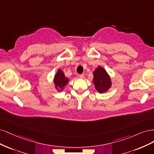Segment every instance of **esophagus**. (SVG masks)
I'll return each instance as SVG.
<instances>
[{"label": "esophagus", "instance_id": "1", "mask_svg": "<svg viewBox=\"0 0 154 154\" xmlns=\"http://www.w3.org/2000/svg\"><path fill=\"white\" fill-rule=\"evenodd\" d=\"M78 77L80 79H83L84 77V74H81V75H79Z\"/></svg>", "mask_w": 154, "mask_h": 154}]
</instances>
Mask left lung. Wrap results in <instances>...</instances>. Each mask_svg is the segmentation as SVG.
Masks as SVG:
<instances>
[{
	"label": "left lung",
	"instance_id": "left-lung-1",
	"mask_svg": "<svg viewBox=\"0 0 154 154\" xmlns=\"http://www.w3.org/2000/svg\"><path fill=\"white\" fill-rule=\"evenodd\" d=\"M93 83L96 90L100 93L107 91L111 85L109 76L104 69L99 66L93 72Z\"/></svg>",
	"mask_w": 154,
	"mask_h": 154
}]
</instances>
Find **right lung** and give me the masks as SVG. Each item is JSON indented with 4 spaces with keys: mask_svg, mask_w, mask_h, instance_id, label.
<instances>
[{
    "mask_svg": "<svg viewBox=\"0 0 154 154\" xmlns=\"http://www.w3.org/2000/svg\"><path fill=\"white\" fill-rule=\"evenodd\" d=\"M68 81V79L64 76L63 72L61 70L57 71L55 77H54V83H55L56 88L58 90H59V89L63 90V88L65 86Z\"/></svg>",
    "mask_w": 154,
    "mask_h": 154,
    "instance_id": "1",
    "label": "right lung"
}]
</instances>
